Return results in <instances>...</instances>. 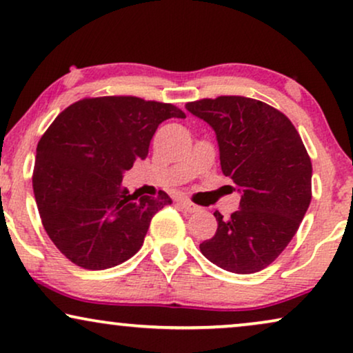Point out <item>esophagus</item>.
<instances>
[{
  "mask_svg": "<svg viewBox=\"0 0 353 353\" xmlns=\"http://www.w3.org/2000/svg\"><path fill=\"white\" fill-rule=\"evenodd\" d=\"M180 204H181L183 209L188 210V212H191V214H193V212H199V210L203 209V208H199V205L193 204V203H191V201H188V199H181Z\"/></svg>",
  "mask_w": 353,
  "mask_h": 353,
  "instance_id": "esophagus-1",
  "label": "esophagus"
}]
</instances>
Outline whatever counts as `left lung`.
I'll return each mask as SVG.
<instances>
[{
	"mask_svg": "<svg viewBox=\"0 0 353 353\" xmlns=\"http://www.w3.org/2000/svg\"><path fill=\"white\" fill-rule=\"evenodd\" d=\"M186 110L216 132L223 175L241 194L230 219L214 212L217 232L199 245L201 253L225 271H263L308 210L313 168L301 137L283 113L254 99L222 95L186 103Z\"/></svg>",
	"mask_w": 353,
	"mask_h": 353,
	"instance_id": "obj_1",
	"label": "left lung"
}]
</instances>
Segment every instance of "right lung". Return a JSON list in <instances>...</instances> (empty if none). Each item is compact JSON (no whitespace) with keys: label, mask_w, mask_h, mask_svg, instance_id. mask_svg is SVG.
<instances>
[{"label":"right lung","mask_w":353,"mask_h":353,"mask_svg":"<svg viewBox=\"0 0 353 353\" xmlns=\"http://www.w3.org/2000/svg\"><path fill=\"white\" fill-rule=\"evenodd\" d=\"M186 118L172 103L137 97L84 99L61 112L37 145L32 176L45 232L76 266L100 271L125 263L170 196L130 193L123 173L144 160L155 130Z\"/></svg>","instance_id":"right-lung-1"}]
</instances>
